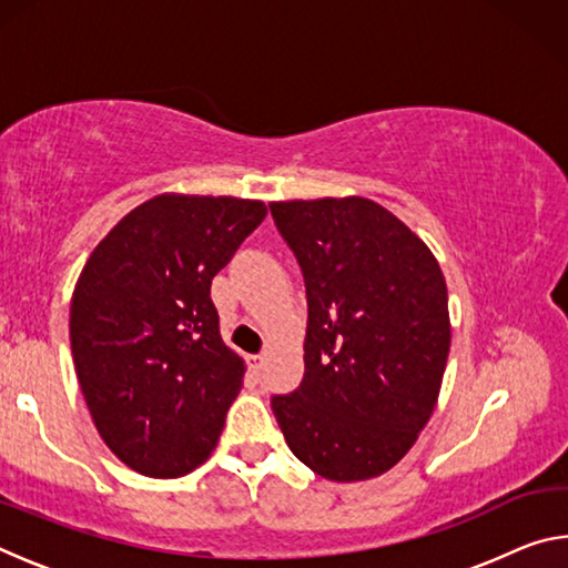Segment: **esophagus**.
<instances>
[{"instance_id": "obj_1", "label": "esophagus", "mask_w": 568, "mask_h": 568, "mask_svg": "<svg viewBox=\"0 0 568 568\" xmlns=\"http://www.w3.org/2000/svg\"><path fill=\"white\" fill-rule=\"evenodd\" d=\"M247 363H250V371H253L255 376H257V373L263 371V363H265V358H263V355H250Z\"/></svg>"}]
</instances>
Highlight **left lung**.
<instances>
[{"instance_id": "obj_1", "label": "left lung", "mask_w": 568, "mask_h": 568, "mask_svg": "<svg viewBox=\"0 0 568 568\" xmlns=\"http://www.w3.org/2000/svg\"><path fill=\"white\" fill-rule=\"evenodd\" d=\"M307 295L305 373L271 406L293 454L331 480L386 474L444 381L450 321L426 243L365 197L271 203Z\"/></svg>"}]
</instances>
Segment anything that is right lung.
Masks as SVG:
<instances>
[{"label":"right lung","instance_id":"1","mask_svg":"<svg viewBox=\"0 0 568 568\" xmlns=\"http://www.w3.org/2000/svg\"><path fill=\"white\" fill-rule=\"evenodd\" d=\"M265 215L261 200L158 195L74 285L77 378L102 440L138 474L185 476L217 446L245 365L220 338L210 285Z\"/></svg>","mask_w":568,"mask_h":568}]
</instances>
